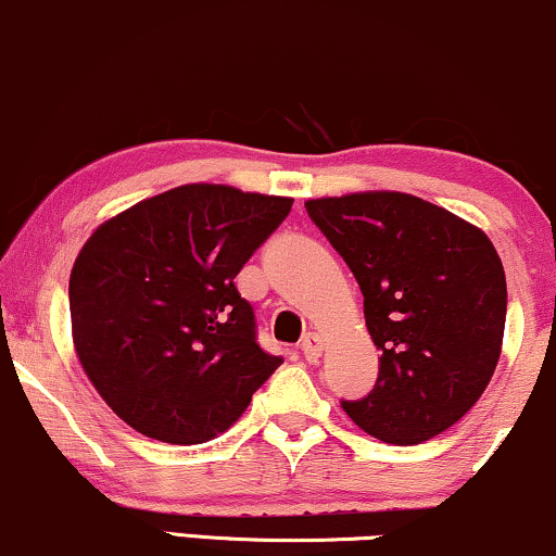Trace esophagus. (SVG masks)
Returning <instances> with one entry per match:
<instances>
[{
  "label": "esophagus",
  "mask_w": 556,
  "mask_h": 556,
  "mask_svg": "<svg viewBox=\"0 0 556 556\" xmlns=\"http://www.w3.org/2000/svg\"><path fill=\"white\" fill-rule=\"evenodd\" d=\"M301 352H304V357L308 359V363H316L324 352V340L316 334V331H308V334L304 337V342H301Z\"/></svg>",
  "instance_id": "1"
}]
</instances>
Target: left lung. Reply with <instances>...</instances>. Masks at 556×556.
<instances>
[{"mask_svg":"<svg viewBox=\"0 0 556 556\" xmlns=\"http://www.w3.org/2000/svg\"><path fill=\"white\" fill-rule=\"evenodd\" d=\"M365 295L378 380L348 416L388 444H421L457 424L485 391L506 329V273L493 242L463 216L401 191L308 199Z\"/></svg>","mask_w":556,"mask_h":556,"instance_id":"left-lung-1","label":"left lung"}]
</instances>
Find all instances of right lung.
<instances>
[{
	"label": "right lung",
	"instance_id": "obj_1",
	"mask_svg": "<svg viewBox=\"0 0 556 556\" xmlns=\"http://www.w3.org/2000/svg\"><path fill=\"white\" fill-rule=\"evenodd\" d=\"M293 199L186 184L93 229L68 280L86 378L135 431L201 444L227 431L283 363L255 342L235 276Z\"/></svg>",
	"mask_w": 556,
	"mask_h": 556
}]
</instances>
